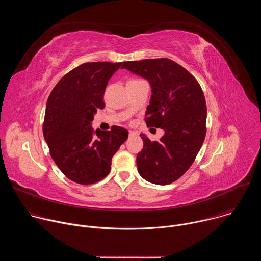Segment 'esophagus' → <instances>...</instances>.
I'll return each instance as SVG.
<instances>
[{
	"instance_id": "esophagus-1",
	"label": "esophagus",
	"mask_w": 261,
	"mask_h": 261,
	"mask_svg": "<svg viewBox=\"0 0 261 261\" xmlns=\"http://www.w3.org/2000/svg\"><path fill=\"white\" fill-rule=\"evenodd\" d=\"M135 135H136L135 132H133V131H130V132H129V136H130V137H133V136H135Z\"/></svg>"
}]
</instances>
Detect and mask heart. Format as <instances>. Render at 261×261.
Returning <instances> with one entry per match:
<instances>
[{
    "mask_svg": "<svg viewBox=\"0 0 261 261\" xmlns=\"http://www.w3.org/2000/svg\"><path fill=\"white\" fill-rule=\"evenodd\" d=\"M137 80H132V81H129V82H136Z\"/></svg>",
    "mask_w": 261,
    "mask_h": 261,
    "instance_id": "obj_1",
    "label": "heart"
}]
</instances>
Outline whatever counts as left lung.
<instances>
[{
  "label": "left lung",
  "mask_w": 261,
  "mask_h": 261,
  "mask_svg": "<svg viewBox=\"0 0 261 261\" xmlns=\"http://www.w3.org/2000/svg\"><path fill=\"white\" fill-rule=\"evenodd\" d=\"M122 69L150 83L152 96L145 110V123L164 131L159 141L140 135L143 148L136 157L137 170L150 182L171 184L190 168L203 143L206 132L203 92L193 75L168 59L124 62Z\"/></svg>",
  "instance_id": "1"
}]
</instances>
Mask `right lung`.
<instances>
[{
    "instance_id": "right-lung-1",
    "label": "right lung",
    "mask_w": 261,
    "mask_h": 261,
    "mask_svg": "<svg viewBox=\"0 0 261 261\" xmlns=\"http://www.w3.org/2000/svg\"><path fill=\"white\" fill-rule=\"evenodd\" d=\"M121 66L85 63L63 76L47 99L44 139L59 169L77 184L90 185L104 178L111 159L128 138V131L122 127L95 131L91 125L97 109L104 108L108 81Z\"/></svg>"
}]
</instances>
